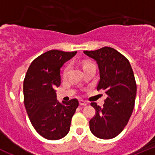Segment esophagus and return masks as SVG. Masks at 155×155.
I'll list each match as a JSON object with an SVG mask.
<instances>
[{
	"label": "esophagus",
	"mask_w": 155,
	"mask_h": 155,
	"mask_svg": "<svg viewBox=\"0 0 155 155\" xmlns=\"http://www.w3.org/2000/svg\"><path fill=\"white\" fill-rule=\"evenodd\" d=\"M79 104H80L81 105H87V102H86L85 101H84V100H80V101H79Z\"/></svg>",
	"instance_id": "34e87169"
}]
</instances>
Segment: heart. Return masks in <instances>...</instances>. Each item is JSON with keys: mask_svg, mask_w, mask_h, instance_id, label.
<instances>
[{"mask_svg": "<svg viewBox=\"0 0 155 155\" xmlns=\"http://www.w3.org/2000/svg\"><path fill=\"white\" fill-rule=\"evenodd\" d=\"M92 63L89 62V61H83L82 62V68H83V70L84 69V68H86L87 67H88V66L90 65H92ZM68 65H67L64 68V71H63V76L65 77L66 75H67V73H68Z\"/></svg>", "mask_w": 155, "mask_h": 155, "instance_id": "heart-1", "label": "heart"}]
</instances>
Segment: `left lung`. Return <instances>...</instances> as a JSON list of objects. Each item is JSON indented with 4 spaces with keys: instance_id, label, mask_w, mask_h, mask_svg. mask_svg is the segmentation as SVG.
Returning a JSON list of instances; mask_svg holds the SVG:
<instances>
[{
    "instance_id": "obj_1",
    "label": "left lung",
    "mask_w": 155,
    "mask_h": 155,
    "mask_svg": "<svg viewBox=\"0 0 155 155\" xmlns=\"http://www.w3.org/2000/svg\"><path fill=\"white\" fill-rule=\"evenodd\" d=\"M84 53L97 61L100 74L97 90L106 94L103 107L91 103L95 114L89 121L90 130L100 139H112L123 131L134 110L137 94L134 71L128 60L113 48Z\"/></svg>"
}]
</instances>
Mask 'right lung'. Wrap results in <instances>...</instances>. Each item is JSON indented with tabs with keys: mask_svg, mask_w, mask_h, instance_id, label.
I'll return each instance as SVG.
<instances>
[{
	"mask_svg": "<svg viewBox=\"0 0 155 155\" xmlns=\"http://www.w3.org/2000/svg\"><path fill=\"white\" fill-rule=\"evenodd\" d=\"M76 53L49 50L31 63L25 77L23 93L27 114L36 132L47 140L61 139L68 134L79 105L76 98L58 102L54 90L61 84L60 69Z\"/></svg>",
	"mask_w": 155,
	"mask_h": 155,
	"instance_id": "obj_1",
	"label": "right lung"
}]
</instances>
